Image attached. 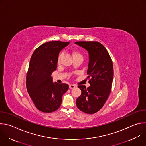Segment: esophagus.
<instances>
[{
  "label": "esophagus",
  "instance_id": "obj_1",
  "mask_svg": "<svg viewBox=\"0 0 146 146\" xmlns=\"http://www.w3.org/2000/svg\"><path fill=\"white\" fill-rule=\"evenodd\" d=\"M76 86V85H73V84H70V85H69V88H70V89H73V88H74Z\"/></svg>",
  "mask_w": 146,
  "mask_h": 146
}]
</instances>
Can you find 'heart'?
<instances>
[{
	"label": "heart",
	"instance_id": "heart-1",
	"mask_svg": "<svg viewBox=\"0 0 146 146\" xmlns=\"http://www.w3.org/2000/svg\"><path fill=\"white\" fill-rule=\"evenodd\" d=\"M72 54L73 57V58H81L83 59L82 53L78 50H73V51H72ZM62 57V53H60L58 56V63H60Z\"/></svg>",
	"mask_w": 146,
	"mask_h": 146
}]
</instances>
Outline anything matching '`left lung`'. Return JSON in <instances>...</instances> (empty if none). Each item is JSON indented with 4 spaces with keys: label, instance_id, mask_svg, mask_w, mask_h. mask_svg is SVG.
I'll return each instance as SVG.
<instances>
[{
    "label": "left lung",
    "instance_id": "1",
    "mask_svg": "<svg viewBox=\"0 0 146 146\" xmlns=\"http://www.w3.org/2000/svg\"><path fill=\"white\" fill-rule=\"evenodd\" d=\"M76 44L88 52L89 62L87 78L90 86L78 85L81 94L77 99L76 106L82 112L93 114L98 112L106 102L112 89L113 69L112 59L105 47L94 41H80Z\"/></svg>",
    "mask_w": 146,
    "mask_h": 146
}]
</instances>
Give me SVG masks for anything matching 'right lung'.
Segmentation results:
<instances>
[{
    "label": "right lung",
    "instance_id": "obj_1",
    "mask_svg": "<svg viewBox=\"0 0 146 146\" xmlns=\"http://www.w3.org/2000/svg\"><path fill=\"white\" fill-rule=\"evenodd\" d=\"M69 42L51 41L36 48L33 53L26 76V88L36 108L41 112L57 111L62 95L68 90L67 84L53 82L52 73L57 69L58 57Z\"/></svg>",
    "mask_w": 146,
    "mask_h": 146
}]
</instances>
